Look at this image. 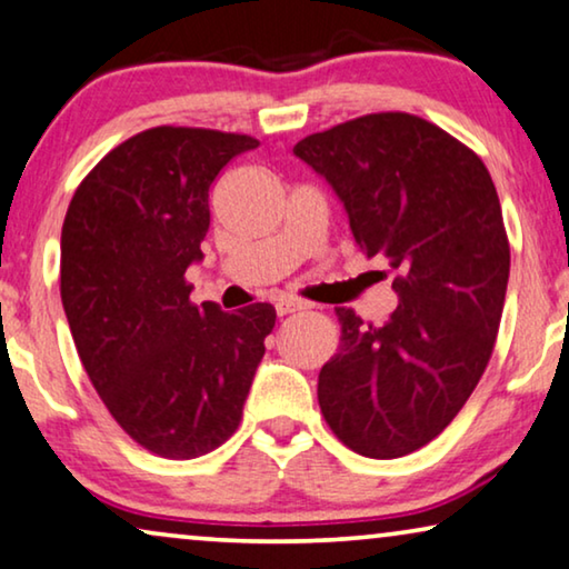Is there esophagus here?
Segmentation results:
<instances>
[{
  "label": "esophagus",
  "instance_id": "obj_1",
  "mask_svg": "<svg viewBox=\"0 0 569 569\" xmlns=\"http://www.w3.org/2000/svg\"><path fill=\"white\" fill-rule=\"evenodd\" d=\"M303 309H309V303L301 301V299H288V296H283V299L276 301L278 317H288V313H296V311H303Z\"/></svg>",
  "mask_w": 569,
  "mask_h": 569
}]
</instances>
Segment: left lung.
Instances as JSON below:
<instances>
[{
	"mask_svg": "<svg viewBox=\"0 0 569 569\" xmlns=\"http://www.w3.org/2000/svg\"><path fill=\"white\" fill-rule=\"evenodd\" d=\"M293 152L332 183L355 242L386 260L398 293L380 327L337 309L342 350L319 372L321 413L362 457L417 452L493 355L511 268L493 178L465 142L406 112L355 117Z\"/></svg>",
	"mask_w": 569,
	"mask_h": 569,
	"instance_id": "left-lung-1",
	"label": "left lung"
}]
</instances>
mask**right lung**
Listing matches in <instances>:
<instances>
[{
    "instance_id": "add662e5",
    "label": "right lung",
    "mask_w": 569,
    "mask_h": 569,
    "mask_svg": "<svg viewBox=\"0 0 569 569\" xmlns=\"http://www.w3.org/2000/svg\"><path fill=\"white\" fill-rule=\"evenodd\" d=\"M260 142L207 127L160 124L91 168L61 232V301L83 370L112 419L142 449L191 460L224 445L242 419L270 303L224 313L191 301L209 189Z\"/></svg>"
}]
</instances>
